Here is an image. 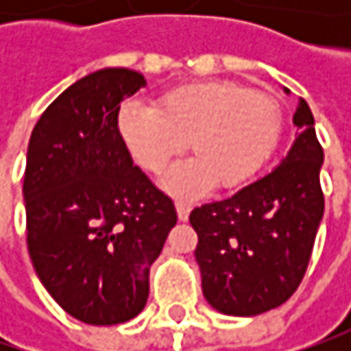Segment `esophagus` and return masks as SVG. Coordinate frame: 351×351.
<instances>
[{"instance_id":"obj_1","label":"esophagus","mask_w":351,"mask_h":351,"mask_svg":"<svg viewBox=\"0 0 351 351\" xmlns=\"http://www.w3.org/2000/svg\"><path fill=\"white\" fill-rule=\"evenodd\" d=\"M176 209H178L180 221H187V217H189V213H191V203L185 201V199H178V201H176Z\"/></svg>"}]
</instances>
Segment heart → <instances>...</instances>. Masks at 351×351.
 <instances>
[{
    "mask_svg": "<svg viewBox=\"0 0 351 351\" xmlns=\"http://www.w3.org/2000/svg\"><path fill=\"white\" fill-rule=\"evenodd\" d=\"M281 130L283 109L271 93L224 80L169 89L154 107L128 101L119 109L121 138L146 171H162L189 142L195 158L168 178L180 191L248 182L276 152Z\"/></svg>",
    "mask_w": 351,
    "mask_h": 351,
    "instance_id": "1",
    "label": "heart"
}]
</instances>
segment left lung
<instances>
[{"mask_svg": "<svg viewBox=\"0 0 351 351\" xmlns=\"http://www.w3.org/2000/svg\"><path fill=\"white\" fill-rule=\"evenodd\" d=\"M299 136L287 158L228 199L189 215L203 295L217 311L254 317L283 304L303 281L324 215L322 146L315 119L299 97Z\"/></svg>", "mask_w": 351, "mask_h": 351, "instance_id": "left-lung-1", "label": "left lung"}]
</instances>
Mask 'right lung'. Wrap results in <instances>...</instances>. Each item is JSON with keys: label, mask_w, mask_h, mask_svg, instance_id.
Wrapping results in <instances>:
<instances>
[{"label": "right lung", "mask_w": 351, "mask_h": 351, "mask_svg": "<svg viewBox=\"0 0 351 351\" xmlns=\"http://www.w3.org/2000/svg\"><path fill=\"white\" fill-rule=\"evenodd\" d=\"M144 86L127 68L86 75L48 105L29 141V256L52 299L86 324L141 313L150 265L178 223L171 197L132 164L119 132L121 101Z\"/></svg>", "instance_id": "obj_1"}]
</instances>
